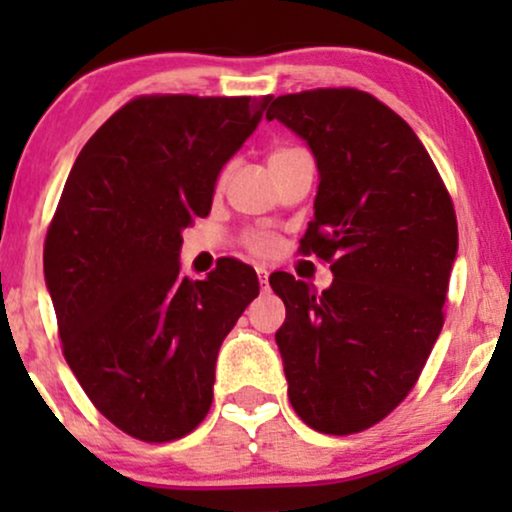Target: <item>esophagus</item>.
<instances>
[{
  "label": "esophagus",
  "instance_id": "obj_1",
  "mask_svg": "<svg viewBox=\"0 0 512 512\" xmlns=\"http://www.w3.org/2000/svg\"><path fill=\"white\" fill-rule=\"evenodd\" d=\"M257 276H260V284H262V289H267V284H269V272L264 267H257Z\"/></svg>",
  "mask_w": 512,
  "mask_h": 512
}]
</instances>
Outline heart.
Instances as JSON below:
<instances>
[{
    "instance_id": "1",
    "label": "heart",
    "mask_w": 512,
    "mask_h": 512,
    "mask_svg": "<svg viewBox=\"0 0 512 512\" xmlns=\"http://www.w3.org/2000/svg\"><path fill=\"white\" fill-rule=\"evenodd\" d=\"M289 151H293V149L272 151V156H269V163L276 161V158L286 156ZM245 245H248V248L255 252V255H269V252H274V248H276V236H274V233H269V231H250L248 236H245Z\"/></svg>"
}]
</instances>
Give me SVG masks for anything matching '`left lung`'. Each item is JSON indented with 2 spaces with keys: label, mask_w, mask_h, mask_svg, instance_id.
<instances>
[{
  "label": "left lung",
  "mask_w": 512,
  "mask_h": 512,
  "mask_svg": "<svg viewBox=\"0 0 512 512\" xmlns=\"http://www.w3.org/2000/svg\"><path fill=\"white\" fill-rule=\"evenodd\" d=\"M267 120L313 149L320 187L298 250L334 274L322 293L269 276L286 305L276 344L291 407L315 431L351 436L402 404L443 330L455 207L414 129L366 91L289 93Z\"/></svg>",
  "instance_id": "obj_1"
}]
</instances>
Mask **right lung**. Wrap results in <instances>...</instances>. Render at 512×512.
<instances>
[{"label": "right lung", "instance_id": "1", "mask_svg": "<svg viewBox=\"0 0 512 512\" xmlns=\"http://www.w3.org/2000/svg\"><path fill=\"white\" fill-rule=\"evenodd\" d=\"M272 96L154 93L122 105L76 156L45 236L62 354L110 424L170 443L209 414L219 346L260 293L250 264L180 272L223 163Z\"/></svg>", "mask_w": 512, "mask_h": 512}]
</instances>
